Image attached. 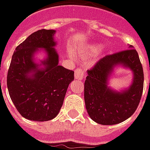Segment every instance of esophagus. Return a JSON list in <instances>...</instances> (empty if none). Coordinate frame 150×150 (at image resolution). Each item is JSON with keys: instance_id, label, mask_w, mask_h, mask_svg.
<instances>
[{"instance_id": "obj_1", "label": "esophagus", "mask_w": 150, "mask_h": 150, "mask_svg": "<svg viewBox=\"0 0 150 150\" xmlns=\"http://www.w3.org/2000/svg\"><path fill=\"white\" fill-rule=\"evenodd\" d=\"M85 77V73H84V71L82 70L81 69H76V71H75V73H74V77H75V79H77V80H83V78Z\"/></svg>"}]
</instances>
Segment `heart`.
Instances as JSON below:
<instances>
[{
  "mask_svg": "<svg viewBox=\"0 0 150 150\" xmlns=\"http://www.w3.org/2000/svg\"><path fill=\"white\" fill-rule=\"evenodd\" d=\"M101 48L100 44H96V43H94V44H91L81 48L79 50V56L83 59H86V58L91 57L92 55H94L96 53L97 51Z\"/></svg>",
  "mask_w": 150,
  "mask_h": 150,
  "instance_id": "heart-1",
  "label": "heart"
}]
</instances>
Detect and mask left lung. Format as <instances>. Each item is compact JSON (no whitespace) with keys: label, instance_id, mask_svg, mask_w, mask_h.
Here are the masks:
<instances>
[{"label":"left lung","instance_id":"obj_1","mask_svg":"<svg viewBox=\"0 0 150 150\" xmlns=\"http://www.w3.org/2000/svg\"><path fill=\"white\" fill-rule=\"evenodd\" d=\"M122 65L133 73L132 85L115 92L108 81L116 66ZM144 87V73L138 53L135 49L106 55L87 71L84 85V99L89 116L101 125H114L127 120L140 104Z\"/></svg>","mask_w":150,"mask_h":150}]
</instances>
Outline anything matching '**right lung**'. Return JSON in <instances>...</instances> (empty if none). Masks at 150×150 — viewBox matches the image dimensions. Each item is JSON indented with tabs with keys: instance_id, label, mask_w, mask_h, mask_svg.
Instances as JSON below:
<instances>
[{
	"instance_id": "1",
	"label": "right lung",
	"mask_w": 150,
	"mask_h": 150,
	"mask_svg": "<svg viewBox=\"0 0 150 150\" xmlns=\"http://www.w3.org/2000/svg\"><path fill=\"white\" fill-rule=\"evenodd\" d=\"M54 33L52 29L38 30L16 47L12 56L7 74L8 91L18 112L28 120L54 118L74 80L73 71L59 65ZM38 49H44L47 54L41 64L34 61Z\"/></svg>"
}]
</instances>
